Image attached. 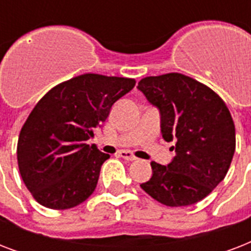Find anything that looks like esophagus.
I'll return each instance as SVG.
<instances>
[{
  "instance_id": "34e87169",
  "label": "esophagus",
  "mask_w": 251,
  "mask_h": 251,
  "mask_svg": "<svg viewBox=\"0 0 251 251\" xmlns=\"http://www.w3.org/2000/svg\"><path fill=\"white\" fill-rule=\"evenodd\" d=\"M120 156H121L122 159L127 160V161L137 160V157L134 156V153L130 152V151H120Z\"/></svg>"
}]
</instances>
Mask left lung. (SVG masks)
Listing matches in <instances>:
<instances>
[{
	"mask_svg": "<svg viewBox=\"0 0 251 251\" xmlns=\"http://www.w3.org/2000/svg\"><path fill=\"white\" fill-rule=\"evenodd\" d=\"M138 90L160 112L161 134L176 156L168 165L151 163L152 177L141 187L169 207L202 201L222 182L236 150L229 109L206 84L179 73L146 76Z\"/></svg>",
	"mask_w": 251,
	"mask_h": 251,
	"instance_id": "1",
	"label": "left lung"
}]
</instances>
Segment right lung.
<instances>
[{
    "label": "right lung",
    "instance_id": "right-lung-1",
    "mask_svg": "<svg viewBox=\"0 0 251 251\" xmlns=\"http://www.w3.org/2000/svg\"><path fill=\"white\" fill-rule=\"evenodd\" d=\"M134 86L131 78L83 74L53 87L35 105L17 156L22 179L41 206L73 208L94 193L109 155L86 142Z\"/></svg>",
    "mask_w": 251,
    "mask_h": 251
}]
</instances>
